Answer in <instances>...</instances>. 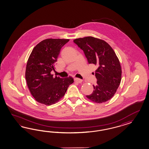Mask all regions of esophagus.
Returning <instances> with one entry per match:
<instances>
[{
    "label": "esophagus",
    "mask_w": 149,
    "mask_h": 149,
    "mask_svg": "<svg viewBox=\"0 0 149 149\" xmlns=\"http://www.w3.org/2000/svg\"><path fill=\"white\" fill-rule=\"evenodd\" d=\"M74 81L77 82V83H79V84H80L82 82V80L81 79H79V78H77V77L74 78Z\"/></svg>",
    "instance_id": "esophagus-1"
}]
</instances>
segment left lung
Masks as SVG:
<instances>
[{
	"label": "left lung",
	"mask_w": 149,
	"mask_h": 149,
	"mask_svg": "<svg viewBox=\"0 0 149 149\" xmlns=\"http://www.w3.org/2000/svg\"><path fill=\"white\" fill-rule=\"evenodd\" d=\"M74 42L83 50L88 63L97 68V85H93V91L87 98L97 103L108 101L115 94L121 80L122 70L115 52L107 42L92 36L76 39Z\"/></svg>",
	"instance_id": "8db88e82"
}]
</instances>
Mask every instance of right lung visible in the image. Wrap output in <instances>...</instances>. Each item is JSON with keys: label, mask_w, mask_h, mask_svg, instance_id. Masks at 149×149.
Here are the masks:
<instances>
[{"label": "right lung", "mask_w": 149, "mask_h": 149, "mask_svg": "<svg viewBox=\"0 0 149 149\" xmlns=\"http://www.w3.org/2000/svg\"><path fill=\"white\" fill-rule=\"evenodd\" d=\"M69 39H47L34 47L27 61L25 77L31 93L41 104L50 105L58 102L74 82L71 77H53L61 48Z\"/></svg>", "instance_id": "1"}]
</instances>
